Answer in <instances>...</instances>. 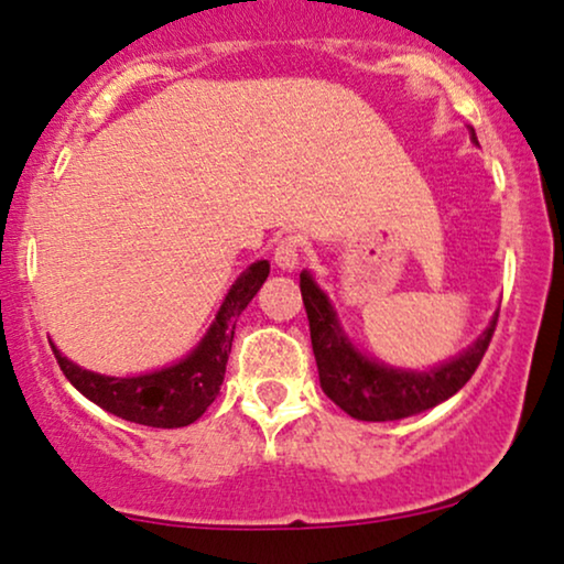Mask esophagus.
I'll return each instance as SVG.
<instances>
[{
	"label": "esophagus",
	"instance_id": "34e87169",
	"mask_svg": "<svg viewBox=\"0 0 564 564\" xmlns=\"http://www.w3.org/2000/svg\"><path fill=\"white\" fill-rule=\"evenodd\" d=\"M274 264L282 272H292L300 264V238L297 236H284L274 249Z\"/></svg>",
	"mask_w": 564,
	"mask_h": 564
}]
</instances>
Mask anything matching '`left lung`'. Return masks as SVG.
<instances>
[{"label": "left lung", "mask_w": 564, "mask_h": 564, "mask_svg": "<svg viewBox=\"0 0 564 564\" xmlns=\"http://www.w3.org/2000/svg\"><path fill=\"white\" fill-rule=\"evenodd\" d=\"M469 138L477 145L475 130ZM300 292L311 323V341L318 365L321 388L334 403L357 421H400L423 413L465 388L488 351L498 313L473 346L431 369H398L361 354L344 334L338 315L313 274L300 272Z\"/></svg>", "instance_id": "8db88e82"}]
</instances>
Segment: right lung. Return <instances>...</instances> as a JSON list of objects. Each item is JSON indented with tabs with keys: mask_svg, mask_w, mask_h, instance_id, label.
Instances as JSON below:
<instances>
[{
	"mask_svg": "<svg viewBox=\"0 0 564 564\" xmlns=\"http://www.w3.org/2000/svg\"><path fill=\"white\" fill-rule=\"evenodd\" d=\"M269 276V261H253L238 280L230 284L218 315L199 338V344L187 357L174 365L161 367L156 372L135 377H110L89 372L72 359H66L56 346L58 367L64 369L66 380L89 398L91 403L105 408L107 413L126 419L130 423L153 429H182L195 423L207 411V405L218 398L230 344H234L236 321L246 311L261 284Z\"/></svg>",
	"mask_w": 564,
	"mask_h": 564,
	"instance_id": "1",
	"label": "right lung"
}]
</instances>
